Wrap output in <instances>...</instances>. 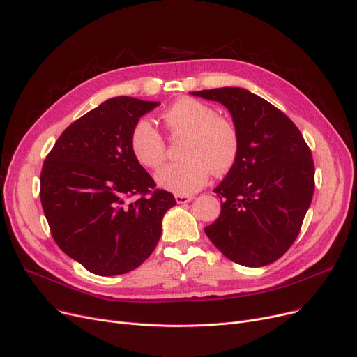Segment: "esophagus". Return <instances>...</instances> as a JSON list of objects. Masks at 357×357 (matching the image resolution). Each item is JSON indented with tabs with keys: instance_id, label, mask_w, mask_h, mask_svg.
Here are the masks:
<instances>
[{
	"instance_id": "obj_1",
	"label": "esophagus",
	"mask_w": 357,
	"mask_h": 357,
	"mask_svg": "<svg viewBox=\"0 0 357 357\" xmlns=\"http://www.w3.org/2000/svg\"><path fill=\"white\" fill-rule=\"evenodd\" d=\"M174 197H176V202L180 203V204L188 203L190 200H193V196H190V195H176Z\"/></svg>"
}]
</instances>
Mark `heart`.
<instances>
[{
    "instance_id": "1",
    "label": "heart",
    "mask_w": 357,
    "mask_h": 357,
    "mask_svg": "<svg viewBox=\"0 0 357 357\" xmlns=\"http://www.w3.org/2000/svg\"><path fill=\"white\" fill-rule=\"evenodd\" d=\"M173 137H184L180 145L181 161L167 165L157 174V181L178 195L195 193L207 183L211 172L223 174L232 169L239 151V135L234 122L216 115L208 105L181 98L162 114ZM135 160L157 170L167 157L165 141L151 121L135 122L130 138Z\"/></svg>"
}]
</instances>
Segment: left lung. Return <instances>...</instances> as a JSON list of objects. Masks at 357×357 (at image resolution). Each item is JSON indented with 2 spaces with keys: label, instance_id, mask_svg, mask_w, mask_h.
Wrapping results in <instances>:
<instances>
[{
  "label": "left lung",
  "instance_id": "1",
  "mask_svg": "<svg viewBox=\"0 0 357 357\" xmlns=\"http://www.w3.org/2000/svg\"><path fill=\"white\" fill-rule=\"evenodd\" d=\"M192 93L225 105L239 135L236 161L213 190L220 199V215L204 232L239 265L275 262L297 239L312 199L308 145L284 112L246 89Z\"/></svg>",
  "mask_w": 357,
  "mask_h": 357
}]
</instances>
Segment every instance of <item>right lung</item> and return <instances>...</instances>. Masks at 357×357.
<instances>
[{
  "mask_svg": "<svg viewBox=\"0 0 357 357\" xmlns=\"http://www.w3.org/2000/svg\"><path fill=\"white\" fill-rule=\"evenodd\" d=\"M158 102L116 96L61 132L40 174V200L57 246L89 272L121 275L155 249L170 192L135 160V122Z\"/></svg>",
  "mask_w": 357,
  "mask_h": 357,
  "instance_id": "1",
  "label": "right lung"
}]
</instances>
